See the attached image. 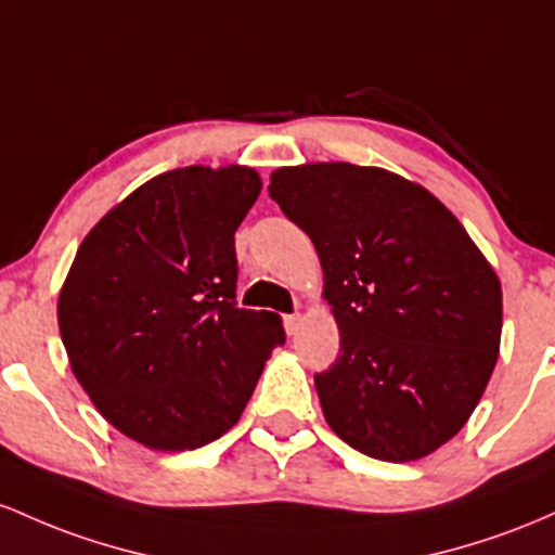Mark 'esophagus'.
<instances>
[{
	"label": "esophagus",
	"mask_w": 555,
	"mask_h": 555,
	"mask_svg": "<svg viewBox=\"0 0 555 555\" xmlns=\"http://www.w3.org/2000/svg\"><path fill=\"white\" fill-rule=\"evenodd\" d=\"M283 322H285V330H288V335H296L298 327H301V314H298V311H294V314H285Z\"/></svg>",
	"instance_id": "esophagus-1"
}]
</instances>
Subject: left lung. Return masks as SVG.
<instances>
[{
	"instance_id": "obj_1",
	"label": "left lung",
	"mask_w": 555,
	"mask_h": 555,
	"mask_svg": "<svg viewBox=\"0 0 555 555\" xmlns=\"http://www.w3.org/2000/svg\"><path fill=\"white\" fill-rule=\"evenodd\" d=\"M270 196L314 244L340 330L338 359L314 375L327 425L379 462L438 451L498 361L493 267L427 189L379 167H280Z\"/></svg>"
}]
</instances>
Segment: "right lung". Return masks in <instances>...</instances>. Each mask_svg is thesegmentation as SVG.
I'll return each mask as SVG.
<instances>
[{
  "instance_id": "obj_1",
  "label": "right lung",
  "mask_w": 555,
  "mask_h": 555,
  "mask_svg": "<svg viewBox=\"0 0 555 555\" xmlns=\"http://www.w3.org/2000/svg\"><path fill=\"white\" fill-rule=\"evenodd\" d=\"M251 167H178L109 209L60 291V335L93 406L135 443L194 451L244 414L285 330L235 304Z\"/></svg>"
}]
</instances>
